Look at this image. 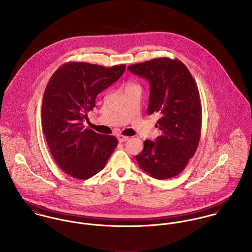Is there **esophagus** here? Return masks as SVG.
I'll return each instance as SVG.
<instances>
[{
	"instance_id": "1",
	"label": "esophagus",
	"mask_w": 252,
	"mask_h": 252,
	"mask_svg": "<svg viewBox=\"0 0 252 252\" xmlns=\"http://www.w3.org/2000/svg\"><path fill=\"white\" fill-rule=\"evenodd\" d=\"M117 139H118V142L119 143H124V142H126V141H128V137H126V136H122V135H119V136H117Z\"/></svg>"
}]
</instances>
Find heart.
<instances>
[{"label": "heart", "instance_id": "b5f03b06", "mask_svg": "<svg viewBox=\"0 0 252 252\" xmlns=\"http://www.w3.org/2000/svg\"><path fill=\"white\" fill-rule=\"evenodd\" d=\"M134 87H139V85L135 84V83H132V82H129L126 84V87L125 89H129V88H134Z\"/></svg>", "mask_w": 252, "mask_h": 252}]
</instances>
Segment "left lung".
I'll list each match as a JSON object with an SVG mask.
<instances>
[{
	"instance_id": "obj_1",
	"label": "left lung",
	"mask_w": 252,
	"mask_h": 252,
	"mask_svg": "<svg viewBox=\"0 0 252 252\" xmlns=\"http://www.w3.org/2000/svg\"><path fill=\"white\" fill-rule=\"evenodd\" d=\"M128 70L150 84L147 114L161 115L156 125L161 136L155 142L144 141L137 162L152 178H174L194 156L201 138L202 106L197 84L179 59L155 58L131 65Z\"/></svg>"
}]
</instances>
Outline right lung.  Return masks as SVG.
Segmentation results:
<instances>
[{
	"instance_id": "add662e5",
	"label": "right lung",
	"mask_w": 252,
	"mask_h": 252,
	"mask_svg": "<svg viewBox=\"0 0 252 252\" xmlns=\"http://www.w3.org/2000/svg\"><path fill=\"white\" fill-rule=\"evenodd\" d=\"M126 65L106 68L68 62L50 77L42 98L41 126L57 165L69 176L87 180L102 171L118 141L84 128L98 94L123 74Z\"/></svg>"
}]
</instances>
